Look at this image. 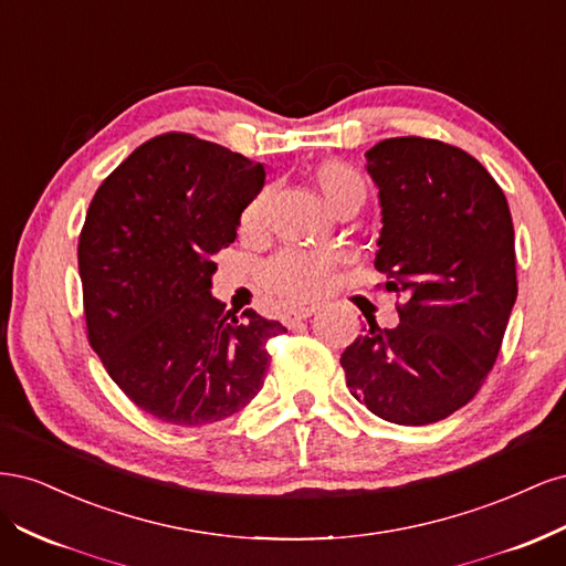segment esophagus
<instances>
[{"instance_id":"1","label":"esophagus","mask_w":566,"mask_h":566,"mask_svg":"<svg viewBox=\"0 0 566 566\" xmlns=\"http://www.w3.org/2000/svg\"><path fill=\"white\" fill-rule=\"evenodd\" d=\"M314 312H316V306H314V304H312V306H295V310H290V312L285 314V323H287V325H293V323L306 321V318H310Z\"/></svg>"}]
</instances>
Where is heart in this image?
<instances>
[{
    "label": "heart",
    "mask_w": 566,
    "mask_h": 566,
    "mask_svg": "<svg viewBox=\"0 0 566 566\" xmlns=\"http://www.w3.org/2000/svg\"><path fill=\"white\" fill-rule=\"evenodd\" d=\"M316 186L323 193V200L328 202L331 210H337L345 202L361 205L366 198V181L358 169L347 163L331 160L323 163L316 169ZM269 191L256 196L243 212V227L256 229L264 214ZM331 279V262L314 252L287 250L279 256H273L264 271V285L271 295L287 304H300L316 297L321 290L328 285Z\"/></svg>",
    "instance_id": "heart-1"
}]
</instances>
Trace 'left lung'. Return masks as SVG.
<instances>
[{"label": "left lung", "mask_w": 566, "mask_h": 566, "mask_svg": "<svg viewBox=\"0 0 566 566\" xmlns=\"http://www.w3.org/2000/svg\"><path fill=\"white\" fill-rule=\"evenodd\" d=\"M382 229L375 269L406 295L399 323L368 321L342 354L352 397L397 424H430L484 385L517 300L505 193L470 153L422 136L366 150Z\"/></svg>", "instance_id": "8db88e82"}]
</instances>
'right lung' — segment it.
Listing matches in <instances>:
<instances>
[{
    "mask_svg": "<svg viewBox=\"0 0 566 566\" xmlns=\"http://www.w3.org/2000/svg\"><path fill=\"white\" fill-rule=\"evenodd\" d=\"M266 172L191 134L142 144L98 186L80 233L84 318L113 382L153 418L198 427L248 406L266 342L285 333L212 297V262L235 241Z\"/></svg>",
    "mask_w": 566,
    "mask_h": 566,
    "instance_id": "1",
    "label": "right lung"
}]
</instances>
